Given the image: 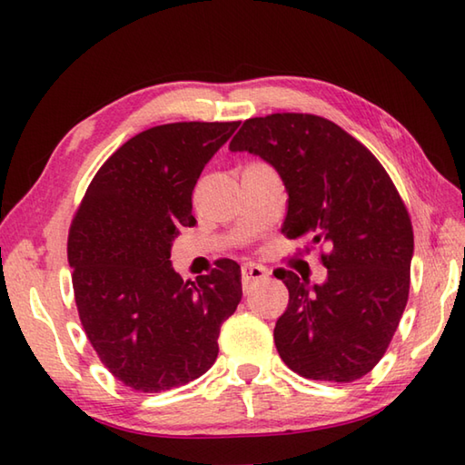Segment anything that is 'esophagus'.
Wrapping results in <instances>:
<instances>
[{"label": "esophagus", "mask_w": 465, "mask_h": 465, "mask_svg": "<svg viewBox=\"0 0 465 465\" xmlns=\"http://www.w3.org/2000/svg\"><path fill=\"white\" fill-rule=\"evenodd\" d=\"M270 275L268 268H263V265L258 263H245L242 265V283H243V290L252 288L253 283H258L262 280H265Z\"/></svg>", "instance_id": "esophagus-1"}]
</instances>
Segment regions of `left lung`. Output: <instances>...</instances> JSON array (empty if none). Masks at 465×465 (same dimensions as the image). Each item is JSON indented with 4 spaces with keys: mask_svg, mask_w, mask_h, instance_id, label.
<instances>
[{
    "mask_svg": "<svg viewBox=\"0 0 465 465\" xmlns=\"http://www.w3.org/2000/svg\"><path fill=\"white\" fill-rule=\"evenodd\" d=\"M230 150L280 173L285 238L330 250L323 283L275 272L290 292L273 330L280 358L308 380H360L383 358L408 303L413 232L396 185L368 147L320 115L252 117Z\"/></svg>",
    "mask_w": 465,
    "mask_h": 465,
    "instance_id": "8db88e82",
    "label": "left lung"
}]
</instances>
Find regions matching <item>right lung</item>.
<instances>
[{
	"instance_id": "right-lung-1",
	"label": "right lung",
	"mask_w": 465,
	"mask_h": 465,
	"mask_svg": "<svg viewBox=\"0 0 465 465\" xmlns=\"http://www.w3.org/2000/svg\"><path fill=\"white\" fill-rule=\"evenodd\" d=\"M240 122H180L127 140L95 173L67 240L87 340L127 388L157 393L212 368L222 323L242 300V270L220 260L183 282L172 245L192 227V192Z\"/></svg>"
}]
</instances>
